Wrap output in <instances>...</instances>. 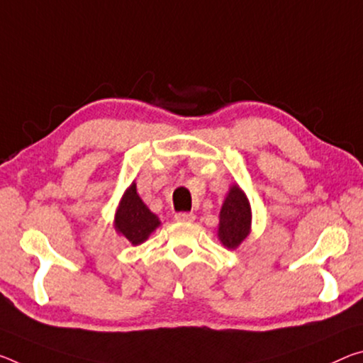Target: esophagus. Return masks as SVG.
I'll use <instances>...</instances> for the list:
<instances>
[{"mask_svg":"<svg viewBox=\"0 0 363 363\" xmlns=\"http://www.w3.org/2000/svg\"><path fill=\"white\" fill-rule=\"evenodd\" d=\"M174 220H176V221H194L195 216H194V213L181 211V213H176Z\"/></svg>","mask_w":363,"mask_h":363,"instance_id":"obj_1","label":"esophagus"}]
</instances>
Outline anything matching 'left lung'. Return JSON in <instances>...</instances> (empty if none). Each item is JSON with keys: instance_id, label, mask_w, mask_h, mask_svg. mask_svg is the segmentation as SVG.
Listing matches in <instances>:
<instances>
[{"instance_id": "8db88e82", "label": "left lung", "mask_w": 363, "mask_h": 363, "mask_svg": "<svg viewBox=\"0 0 363 363\" xmlns=\"http://www.w3.org/2000/svg\"><path fill=\"white\" fill-rule=\"evenodd\" d=\"M250 229V205L238 186L229 191L220 213V235L223 245L235 249L247 238Z\"/></svg>"}]
</instances>
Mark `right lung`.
I'll use <instances>...</instances> for the list:
<instances>
[{
	"label": "right lung",
	"mask_w": 363,
	"mask_h": 363,
	"mask_svg": "<svg viewBox=\"0 0 363 363\" xmlns=\"http://www.w3.org/2000/svg\"><path fill=\"white\" fill-rule=\"evenodd\" d=\"M114 226L134 245H139L143 240H147L148 235L160 226L158 218L147 208L145 203L137 195L135 184H132L121 200Z\"/></svg>",
	"instance_id": "1"
}]
</instances>
